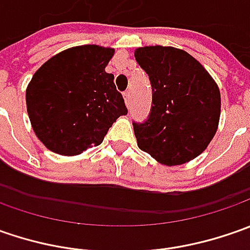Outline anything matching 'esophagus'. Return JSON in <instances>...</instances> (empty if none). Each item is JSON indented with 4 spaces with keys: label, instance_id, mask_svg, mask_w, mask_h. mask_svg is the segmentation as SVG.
I'll return each instance as SVG.
<instances>
[{
    "label": "esophagus",
    "instance_id": "esophagus-1",
    "mask_svg": "<svg viewBox=\"0 0 250 250\" xmlns=\"http://www.w3.org/2000/svg\"><path fill=\"white\" fill-rule=\"evenodd\" d=\"M124 99H125V104L129 107L130 104V90H126L124 93Z\"/></svg>",
    "mask_w": 250,
    "mask_h": 250
}]
</instances>
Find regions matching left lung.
Segmentation results:
<instances>
[{"mask_svg": "<svg viewBox=\"0 0 250 250\" xmlns=\"http://www.w3.org/2000/svg\"><path fill=\"white\" fill-rule=\"evenodd\" d=\"M135 58L149 75L153 93L147 120L132 122L139 149L166 166L193 160L218 126L216 82L190 54L174 47H140Z\"/></svg>", "mask_w": 250, "mask_h": 250, "instance_id": "obj_1", "label": "left lung"}]
</instances>
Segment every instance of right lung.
<instances>
[{
    "mask_svg": "<svg viewBox=\"0 0 250 250\" xmlns=\"http://www.w3.org/2000/svg\"><path fill=\"white\" fill-rule=\"evenodd\" d=\"M112 48L79 45L54 55L34 73L26 90L34 133L54 153L76 156L99 146L128 110L105 66Z\"/></svg>",
    "mask_w": 250,
    "mask_h": 250,
    "instance_id": "1",
    "label": "right lung"
}]
</instances>
